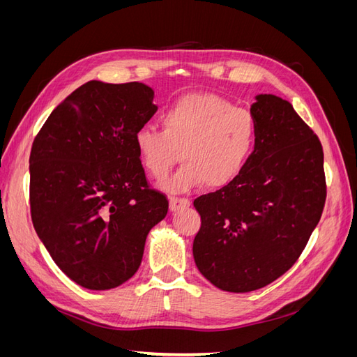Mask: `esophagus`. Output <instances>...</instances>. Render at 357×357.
Returning <instances> with one entry per match:
<instances>
[{
  "mask_svg": "<svg viewBox=\"0 0 357 357\" xmlns=\"http://www.w3.org/2000/svg\"><path fill=\"white\" fill-rule=\"evenodd\" d=\"M188 207H190V201L186 199V198H176V197H172V198L169 199V210H171L172 213H177V211L185 210V208H188Z\"/></svg>",
  "mask_w": 357,
  "mask_h": 357,
  "instance_id": "34e87169",
  "label": "esophagus"
}]
</instances>
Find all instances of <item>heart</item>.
Listing matches in <instances>:
<instances>
[{
    "label": "heart",
    "mask_w": 357,
    "mask_h": 357,
    "mask_svg": "<svg viewBox=\"0 0 357 357\" xmlns=\"http://www.w3.org/2000/svg\"><path fill=\"white\" fill-rule=\"evenodd\" d=\"M162 131L144 126L135 134L143 167L164 178L180 160L185 165L164 183L169 192H186L205 183L220 189L240 177L257 138L253 114L215 93H189L160 116Z\"/></svg>",
    "instance_id": "b5f03b06"
}]
</instances>
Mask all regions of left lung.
I'll return each mask as SVG.
<instances>
[{"label": "left lung", "instance_id": "obj_1", "mask_svg": "<svg viewBox=\"0 0 357 357\" xmlns=\"http://www.w3.org/2000/svg\"><path fill=\"white\" fill-rule=\"evenodd\" d=\"M253 155L231 185L195 199L201 229L193 259L211 284L257 290L291 268L326 201L323 149L291 104L271 93L252 104Z\"/></svg>", "mask_w": 357, "mask_h": 357}]
</instances>
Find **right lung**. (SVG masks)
I'll return each instance as SVG.
<instances>
[{
    "label": "right lung",
    "mask_w": 357,
    "mask_h": 357,
    "mask_svg": "<svg viewBox=\"0 0 357 357\" xmlns=\"http://www.w3.org/2000/svg\"><path fill=\"white\" fill-rule=\"evenodd\" d=\"M144 83L91 80L50 113L32 143L29 202L36 232L61 271L91 290L123 284L168 213L150 189L135 134L158 107Z\"/></svg>",
    "instance_id": "1"
}]
</instances>
